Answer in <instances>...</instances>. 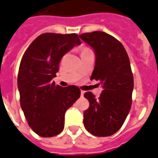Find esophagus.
Returning a JSON list of instances; mask_svg holds the SVG:
<instances>
[{
    "instance_id": "esophagus-1",
    "label": "esophagus",
    "mask_w": 158,
    "mask_h": 158,
    "mask_svg": "<svg viewBox=\"0 0 158 158\" xmlns=\"http://www.w3.org/2000/svg\"><path fill=\"white\" fill-rule=\"evenodd\" d=\"M80 95H81V96H83V95H84V91H81V94H80Z\"/></svg>"
}]
</instances>
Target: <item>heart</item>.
Listing matches in <instances>:
<instances>
[{
  "label": "heart",
  "mask_w": 158,
  "mask_h": 158,
  "mask_svg": "<svg viewBox=\"0 0 158 158\" xmlns=\"http://www.w3.org/2000/svg\"><path fill=\"white\" fill-rule=\"evenodd\" d=\"M88 50H90V49L87 48V47H83V48L81 49V53L86 52V51H88Z\"/></svg>",
  "instance_id": "b5f03b06"
}]
</instances>
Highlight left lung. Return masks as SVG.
<instances>
[{
    "mask_svg": "<svg viewBox=\"0 0 158 158\" xmlns=\"http://www.w3.org/2000/svg\"><path fill=\"white\" fill-rule=\"evenodd\" d=\"M93 49L95 63L91 79L103 87L99 99L91 91L84 94L89 108L83 113V124L90 133L108 136L124 124L132 105L133 76L126 50L117 39L102 31L79 35Z\"/></svg>",
    "mask_w": 158,
    "mask_h": 158,
    "instance_id": "obj_1",
    "label": "left lung"
}]
</instances>
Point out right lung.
<instances>
[{
    "instance_id": "right-lung-1",
    "label": "right lung",
    "mask_w": 158,
    "mask_h": 158,
    "mask_svg": "<svg viewBox=\"0 0 158 158\" xmlns=\"http://www.w3.org/2000/svg\"><path fill=\"white\" fill-rule=\"evenodd\" d=\"M81 44L76 34H42L22 56L18 76L20 103L28 124L43 137L59 134L65 113L80 96L76 86L63 87L52 81L63 56Z\"/></svg>"
}]
</instances>
